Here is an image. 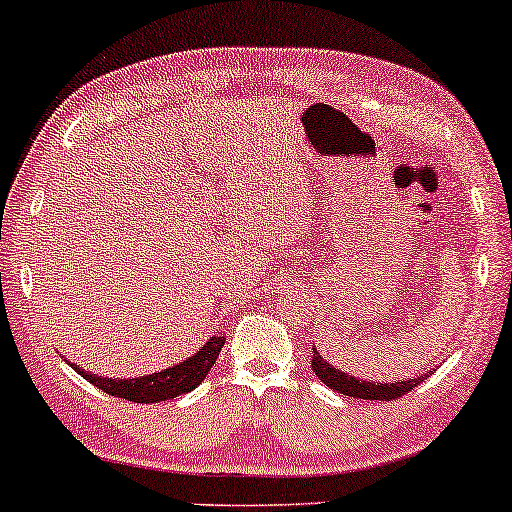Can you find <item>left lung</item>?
<instances>
[{"label": "left lung", "mask_w": 512, "mask_h": 512, "mask_svg": "<svg viewBox=\"0 0 512 512\" xmlns=\"http://www.w3.org/2000/svg\"><path fill=\"white\" fill-rule=\"evenodd\" d=\"M311 368L315 372V377H318L320 382H325L330 389L337 391V394L353 396V399H368V401H394V399H399V396L406 394V391L418 387L425 377H430L425 372V375L415 377V380L365 382V380H358V377L346 375V372H342L339 368H334L332 363H327L325 358H320L318 349H313Z\"/></svg>", "instance_id": "left-lung-1"}]
</instances>
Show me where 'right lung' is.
<instances>
[{
  "label": "right lung",
  "instance_id": "add662e5",
  "mask_svg": "<svg viewBox=\"0 0 512 512\" xmlns=\"http://www.w3.org/2000/svg\"><path fill=\"white\" fill-rule=\"evenodd\" d=\"M223 344L225 337H211L197 353H192L187 361L161 372H151L147 377H132V380H118V377L111 380V377L92 375V372L82 370L80 365H71L78 375L85 377L87 382H92L94 387L106 391L109 396H118V399H128L135 403H159L175 399V396L187 394V391L199 387V382L204 380L208 370L216 363Z\"/></svg>",
  "mask_w": 512,
  "mask_h": 512
}]
</instances>
